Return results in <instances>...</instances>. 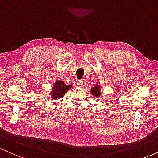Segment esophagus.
Masks as SVG:
<instances>
[{"label": "esophagus", "instance_id": "1", "mask_svg": "<svg viewBox=\"0 0 158 158\" xmlns=\"http://www.w3.org/2000/svg\"><path fill=\"white\" fill-rule=\"evenodd\" d=\"M83 85V81L81 80H78L77 82V87H81Z\"/></svg>", "mask_w": 158, "mask_h": 158}]
</instances>
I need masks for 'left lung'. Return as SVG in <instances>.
<instances>
[{
	"label": "left lung",
	"instance_id": "left-lung-1",
	"mask_svg": "<svg viewBox=\"0 0 158 158\" xmlns=\"http://www.w3.org/2000/svg\"><path fill=\"white\" fill-rule=\"evenodd\" d=\"M90 92L95 97H99L100 95H101V92H100V87L98 85H95V87H93V88L90 89Z\"/></svg>",
	"mask_w": 158,
	"mask_h": 158
}]
</instances>
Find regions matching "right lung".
I'll list each match as a JSON object with an SVG mask.
<instances>
[{
    "mask_svg": "<svg viewBox=\"0 0 158 158\" xmlns=\"http://www.w3.org/2000/svg\"><path fill=\"white\" fill-rule=\"evenodd\" d=\"M70 88H71V85H66L63 81H57L52 89V98L57 99L63 97Z\"/></svg>",
    "mask_w": 158,
    "mask_h": 158,
    "instance_id": "obj_1",
    "label": "right lung"
}]
</instances>
